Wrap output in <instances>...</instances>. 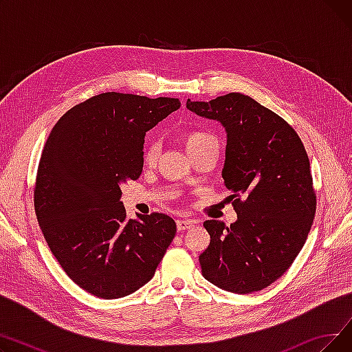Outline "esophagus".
<instances>
[{
	"instance_id": "1",
	"label": "esophagus",
	"mask_w": 352,
	"mask_h": 352,
	"mask_svg": "<svg viewBox=\"0 0 352 352\" xmlns=\"http://www.w3.org/2000/svg\"><path fill=\"white\" fill-rule=\"evenodd\" d=\"M194 221L192 219H177V230L178 231H186L192 228Z\"/></svg>"
}]
</instances>
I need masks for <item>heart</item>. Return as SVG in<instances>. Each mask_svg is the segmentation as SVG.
I'll return each instance as SVG.
<instances>
[{
  "mask_svg": "<svg viewBox=\"0 0 352 352\" xmlns=\"http://www.w3.org/2000/svg\"><path fill=\"white\" fill-rule=\"evenodd\" d=\"M181 141H182V145H184V148H186V151L190 157L192 154H195L197 151L202 150V148H206V146L212 145V144H218L217 138L214 135H211L210 133H206V131H198V129L184 134ZM157 155H158L157 144L155 142L146 144L145 148H144V154H142L144 164L145 165H153L157 160Z\"/></svg>",
  "mask_w": 352,
  "mask_h": 352,
  "instance_id": "heart-1",
  "label": "heart"
}]
</instances>
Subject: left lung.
I'll list each match as a JSON object with an SVG mask.
<instances>
[{"instance_id":"1","label":"left lung","mask_w":352,"mask_h":352,"mask_svg":"<svg viewBox=\"0 0 352 352\" xmlns=\"http://www.w3.org/2000/svg\"><path fill=\"white\" fill-rule=\"evenodd\" d=\"M187 108L226 129L221 175L238 215L230 227L204 223L211 239L199 255L202 276L228 292L261 291L294 263L316 215L305 148L289 124L241 92L187 100Z\"/></svg>"}]
</instances>
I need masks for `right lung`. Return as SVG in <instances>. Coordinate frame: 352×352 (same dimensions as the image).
Returning <instances> with one entry per match:
<instances>
[{
	"mask_svg": "<svg viewBox=\"0 0 352 352\" xmlns=\"http://www.w3.org/2000/svg\"><path fill=\"white\" fill-rule=\"evenodd\" d=\"M181 107L177 98L104 92L60 118L34 191L47 244L69 278L104 300L150 281L177 232L160 212L128 219L121 187L142 173L144 138Z\"/></svg>",
	"mask_w": 352,
	"mask_h": 352,
	"instance_id": "1",
	"label": "right lung"
}]
</instances>
